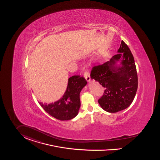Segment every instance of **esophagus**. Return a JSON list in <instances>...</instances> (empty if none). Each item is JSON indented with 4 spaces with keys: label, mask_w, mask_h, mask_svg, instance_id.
<instances>
[{
    "label": "esophagus",
    "mask_w": 160,
    "mask_h": 160,
    "mask_svg": "<svg viewBox=\"0 0 160 160\" xmlns=\"http://www.w3.org/2000/svg\"><path fill=\"white\" fill-rule=\"evenodd\" d=\"M84 77H85V79H86L88 82H89V81H90V74H89V73H88L87 70H85V71L84 72Z\"/></svg>",
    "instance_id": "1"
}]
</instances>
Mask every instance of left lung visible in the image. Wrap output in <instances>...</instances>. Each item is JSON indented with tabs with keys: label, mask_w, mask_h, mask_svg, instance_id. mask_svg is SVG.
<instances>
[{
	"label": "left lung",
	"mask_w": 160,
	"mask_h": 160,
	"mask_svg": "<svg viewBox=\"0 0 160 160\" xmlns=\"http://www.w3.org/2000/svg\"><path fill=\"white\" fill-rule=\"evenodd\" d=\"M118 53L102 64L94 65L90 76L104 87L98 99L101 107L108 112L115 113L126 109L132 102L138 88V75L134 58L128 45L122 41ZM123 59L122 67L114 64Z\"/></svg>",
	"instance_id": "left-lung-1"
}]
</instances>
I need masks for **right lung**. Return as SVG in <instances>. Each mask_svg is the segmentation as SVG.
I'll list each match as a JSON object with an SVG mask.
<instances>
[{
	"label": "right lung",
	"instance_id": "1",
	"mask_svg": "<svg viewBox=\"0 0 160 160\" xmlns=\"http://www.w3.org/2000/svg\"><path fill=\"white\" fill-rule=\"evenodd\" d=\"M87 83L83 76H72L68 79L67 88L61 99L51 104L39 103L53 117L59 120H70L78 113L81 106L79 94Z\"/></svg>",
	"mask_w": 160,
	"mask_h": 160
}]
</instances>
